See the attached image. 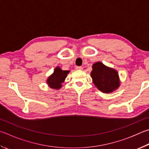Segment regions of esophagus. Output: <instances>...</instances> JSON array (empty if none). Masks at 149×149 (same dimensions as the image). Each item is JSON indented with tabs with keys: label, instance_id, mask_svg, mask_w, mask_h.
<instances>
[{
	"label": "esophagus",
	"instance_id": "34e87169",
	"mask_svg": "<svg viewBox=\"0 0 149 149\" xmlns=\"http://www.w3.org/2000/svg\"><path fill=\"white\" fill-rule=\"evenodd\" d=\"M75 70H83V67H81V66H76V68H75Z\"/></svg>",
	"mask_w": 149,
	"mask_h": 149
}]
</instances>
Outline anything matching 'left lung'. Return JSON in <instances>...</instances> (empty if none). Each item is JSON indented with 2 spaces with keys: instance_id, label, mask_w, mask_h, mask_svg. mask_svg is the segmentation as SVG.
<instances>
[{
  "instance_id": "8db88e82",
  "label": "left lung",
  "mask_w": 149,
  "mask_h": 149,
  "mask_svg": "<svg viewBox=\"0 0 149 149\" xmlns=\"http://www.w3.org/2000/svg\"><path fill=\"white\" fill-rule=\"evenodd\" d=\"M92 68L91 76L99 91L108 94L119 88L120 81L117 70L105 66L100 61L94 63Z\"/></svg>"
}]
</instances>
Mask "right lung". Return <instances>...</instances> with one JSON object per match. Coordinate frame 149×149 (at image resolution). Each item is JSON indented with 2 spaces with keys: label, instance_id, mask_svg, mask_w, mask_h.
Returning <instances> with one entry per match:
<instances>
[{
  "label": "right lung",
  "instance_id": "right-lung-1",
  "mask_svg": "<svg viewBox=\"0 0 149 149\" xmlns=\"http://www.w3.org/2000/svg\"><path fill=\"white\" fill-rule=\"evenodd\" d=\"M70 72L69 70H63L61 68L56 66L54 69L52 74L48 77L46 83L48 86L54 90H58L63 86V83L67 77V75Z\"/></svg>",
  "mask_w": 149,
  "mask_h": 149
}]
</instances>
